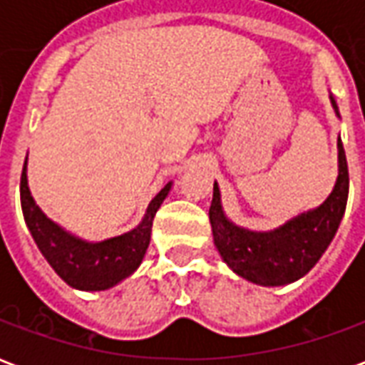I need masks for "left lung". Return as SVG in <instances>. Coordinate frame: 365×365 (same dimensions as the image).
<instances>
[{"instance_id":"1","label":"left lung","mask_w":365,"mask_h":365,"mask_svg":"<svg viewBox=\"0 0 365 365\" xmlns=\"http://www.w3.org/2000/svg\"><path fill=\"white\" fill-rule=\"evenodd\" d=\"M336 117L338 105L330 96ZM348 164L338 136V178L330 195L317 209L293 217L266 232L238 227L225 215L221 191L215 182L209 221L213 240L225 264L240 277L264 287H279L301 279L321 260L336 235L348 201Z\"/></svg>"}]
</instances>
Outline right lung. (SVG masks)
I'll use <instances>...</instances> for the list:
<instances>
[{
	"mask_svg": "<svg viewBox=\"0 0 365 365\" xmlns=\"http://www.w3.org/2000/svg\"><path fill=\"white\" fill-rule=\"evenodd\" d=\"M170 190L172 182L166 183L154 195L143 221L133 230L101 242H88L64 230L41 211L29 190L25 160L21 174V207L38 250L43 252L52 269L74 289L105 291L127 279L140 266L146 248L150 245L154 215L164 203Z\"/></svg>",
	"mask_w": 365,
	"mask_h": 365,
	"instance_id": "obj_1",
	"label": "right lung"
}]
</instances>
